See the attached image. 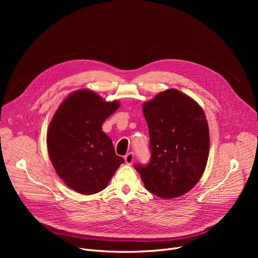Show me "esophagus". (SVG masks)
Masks as SVG:
<instances>
[{
    "instance_id": "obj_1",
    "label": "esophagus",
    "mask_w": 258,
    "mask_h": 258,
    "mask_svg": "<svg viewBox=\"0 0 258 258\" xmlns=\"http://www.w3.org/2000/svg\"><path fill=\"white\" fill-rule=\"evenodd\" d=\"M134 158H135V156H134V153H128V154H126V155H125V157H124L125 163L131 165V164L133 163V162H134Z\"/></svg>"
}]
</instances>
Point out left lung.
<instances>
[{
    "label": "left lung",
    "instance_id": "8db88e82",
    "mask_svg": "<svg viewBox=\"0 0 258 258\" xmlns=\"http://www.w3.org/2000/svg\"><path fill=\"white\" fill-rule=\"evenodd\" d=\"M150 132L151 161L135 165L148 191L173 199L200 181L209 155V128L203 108L175 89L143 103Z\"/></svg>",
    "mask_w": 258,
    "mask_h": 258
}]
</instances>
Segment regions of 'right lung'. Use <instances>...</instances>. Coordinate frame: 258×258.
I'll return each mask as SVG.
<instances>
[{
  "label": "right lung",
  "mask_w": 258,
  "mask_h": 258,
  "mask_svg": "<svg viewBox=\"0 0 258 258\" xmlns=\"http://www.w3.org/2000/svg\"><path fill=\"white\" fill-rule=\"evenodd\" d=\"M120 103L107 102L90 90L70 94L54 114L48 128L51 163L66 185L83 195L107 186L124 159L116 155L101 125Z\"/></svg>",
  "instance_id": "obj_1"
}]
</instances>
